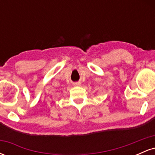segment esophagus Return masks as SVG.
Instances as JSON below:
<instances>
[{
    "mask_svg": "<svg viewBox=\"0 0 155 155\" xmlns=\"http://www.w3.org/2000/svg\"><path fill=\"white\" fill-rule=\"evenodd\" d=\"M74 86H80V85H81V83H80V82H76V83H74Z\"/></svg>",
    "mask_w": 155,
    "mask_h": 155,
    "instance_id": "obj_1",
    "label": "esophagus"
}]
</instances>
